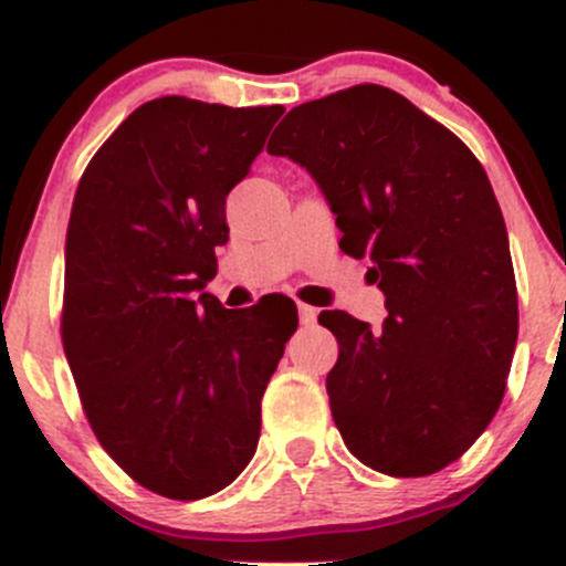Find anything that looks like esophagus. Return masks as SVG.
<instances>
[{"instance_id": "obj_1", "label": "esophagus", "mask_w": 566, "mask_h": 566, "mask_svg": "<svg viewBox=\"0 0 566 566\" xmlns=\"http://www.w3.org/2000/svg\"><path fill=\"white\" fill-rule=\"evenodd\" d=\"M297 314H301V322H303V324H314L316 316H319V311H316L314 305L301 303V305H297Z\"/></svg>"}]
</instances>
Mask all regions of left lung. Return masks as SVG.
I'll list each match as a JSON object with an SVG mask.
<instances>
[{
  "mask_svg": "<svg viewBox=\"0 0 566 566\" xmlns=\"http://www.w3.org/2000/svg\"><path fill=\"white\" fill-rule=\"evenodd\" d=\"M269 154L305 167L343 231L369 258L380 329L322 311L337 337L333 418L361 463L428 476L495 418L518 335L503 212L458 135L380 84H356L284 116Z\"/></svg>",
  "mask_w": 566,
  "mask_h": 566,
  "instance_id": "1",
  "label": "left lung"
}]
</instances>
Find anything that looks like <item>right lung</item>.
Wrapping results in <instances>:
<instances>
[{
    "label": "right lung",
    "instance_id": "add662e5",
    "mask_svg": "<svg viewBox=\"0 0 566 566\" xmlns=\"http://www.w3.org/2000/svg\"><path fill=\"white\" fill-rule=\"evenodd\" d=\"M282 106L143 103L97 148L71 207L61 337L101 447L146 490L199 500L255 454L295 303L231 311L201 292L229 242L226 197Z\"/></svg>",
    "mask_w": 566,
    "mask_h": 566
}]
</instances>
